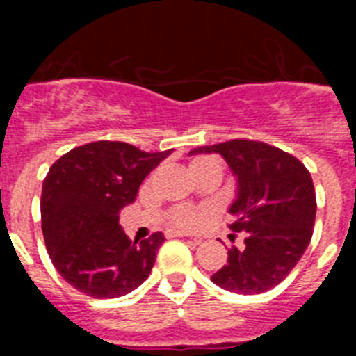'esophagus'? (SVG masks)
<instances>
[{
    "label": "esophagus",
    "instance_id": "34e87169",
    "mask_svg": "<svg viewBox=\"0 0 356 356\" xmlns=\"http://www.w3.org/2000/svg\"><path fill=\"white\" fill-rule=\"evenodd\" d=\"M165 237H187V235H185L184 232H178V229H168V232H165Z\"/></svg>",
    "mask_w": 356,
    "mask_h": 356
}]
</instances>
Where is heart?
<instances>
[{
	"label": "heart",
	"instance_id": "b5f03b06",
	"mask_svg": "<svg viewBox=\"0 0 356 356\" xmlns=\"http://www.w3.org/2000/svg\"><path fill=\"white\" fill-rule=\"evenodd\" d=\"M210 165H219L216 159L212 156H194L188 163V168H191V172H197L201 169L210 168ZM168 219L172 226L176 228H184V229H191L196 228L197 225L203 219V212L196 207H188V205H178L172 207L168 213Z\"/></svg>",
	"mask_w": 356,
	"mask_h": 356
}]
</instances>
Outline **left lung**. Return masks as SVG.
Here are the masks:
<instances>
[{"label":"left lung","mask_w":356,"mask_h":356,"mask_svg":"<svg viewBox=\"0 0 356 356\" xmlns=\"http://www.w3.org/2000/svg\"><path fill=\"white\" fill-rule=\"evenodd\" d=\"M191 153H219L237 176L229 229L244 234V248L228 250V264L210 278L238 294L276 287L300 262L314 234L316 191L303 162L271 144L232 139Z\"/></svg>","instance_id":"8db88e82"}]
</instances>
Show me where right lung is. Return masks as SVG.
<instances>
[{
  "instance_id": "obj_1",
  "label": "right lung",
  "mask_w": 356,
  "mask_h": 356,
  "mask_svg": "<svg viewBox=\"0 0 356 356\" xmlns=\"http://www.w3.org/2000/svg\"><path fill=\"white\" fill-rule=\"evenodd\" d=\"M171 153L97 140L74 147L49 168L40 196L42 235L69 285L96 300H112L149 276L165 238L155 232L131 242L119 226V210L134 203L144 178Z\"/></svg>"
}]
</instances>
